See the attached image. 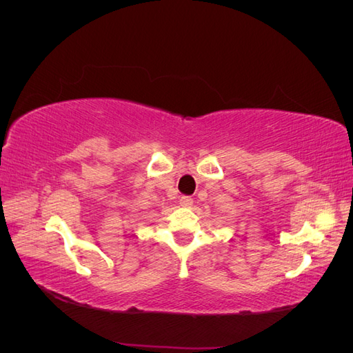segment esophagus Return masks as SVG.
<instances>
[{
    "mask_svg": "<svg viewBox=\"0 0 353 353\" xmlns=\"http://www.w3.org/2000/svg\"><path fill=\"white\" fill-rule=\"evenodd\" d=\"M179 205L183 208H190L191 205H193V199L188 197V196H183L179 199Z\"/></svg>",
    "mask_w": 353,
    "mask_h": 353,
    "instance_id": "1",
    "label": "esophagus"
}]
</instances>
